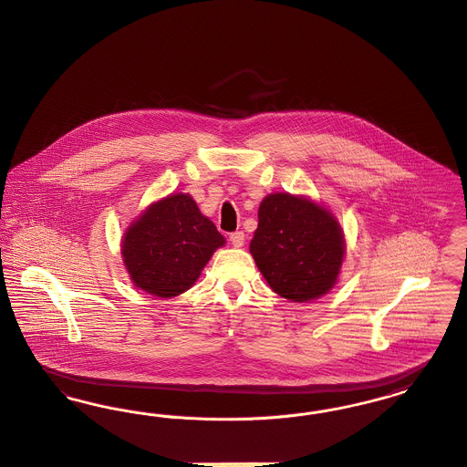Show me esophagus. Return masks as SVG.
Masks as SVG:
<instances>
[{"label":"esophagus","mask_w":467,"mask_h":467,"mask_svg":"<svg viewBox=\"0 0 467 467\" xmlns=\"http://www.w3.org/2000/svg\"><path fill=\"white\" fill-rule=\"evenodd\" d=\"M230 243H232L234 248H243L244 243H246L244 232H234V234H230Z\"/></svg>","instance_id":"34e87169"}]
</instances>
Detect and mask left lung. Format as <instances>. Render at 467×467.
Segmentation results:
<instances>
[{"label":"left lung","instance_id":"1","mask_svg":"<svg viewBox=\"0 0 467 467\" xmlns=\"http://www.w3.org/2000/svg\"><path fill=\"white\" fill-rule=\"evenodd\" d=\"M249 251L276 294L306 303L337 285L345 239L340 223L326 207L306 196L273 192L260 203Z\"/></svg>","mask_w":467,"mask_h":467}]
</instances>
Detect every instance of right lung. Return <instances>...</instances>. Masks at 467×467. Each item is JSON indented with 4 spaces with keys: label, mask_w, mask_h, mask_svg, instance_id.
Wrapping results in <instances>:
<instances>
[{
    "label": "right lung",
    "mask_w": 467,
    "mask_h": 467,
    "mask_svg": "<svg viewBox=\"0 0 467 467\" xmlns=\"http://www.w3.org/2000/svg\"><path fill=\"white\" fill-rule=\"evenodd\" d=\"M224 237L184 192L170 194L124 234L122 256L132 283L156 297H175L200 278Z\"/></svg>",
    "instance_id": "obj_1"
}]
</instances>
